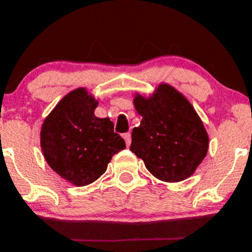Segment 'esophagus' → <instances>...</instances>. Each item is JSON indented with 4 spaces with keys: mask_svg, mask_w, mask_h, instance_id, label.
<instances>
[{
    "mask_svg": "<svg viewBox=\"0 0 252 252\" xmlns=\"http://www.w3.org/2000/svg\"><path fill=\"white\" fill-rule=\"evenodd\" d=\"M123 138H124V140H126V146H130V143H131V134H130V131H128V133L123 134Z\"/></svg>",
    "mask_w": 252,
    "mask_h": 252,
    "instance_id": "obj_1",
    "label": "esophagus"
}]
</instances>
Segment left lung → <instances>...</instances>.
Returning <instances> with one entry per match:
<instances>
[{
    "mask_svg": "<svg viewBox=\"0 0 252 252\" xmlns=\"http://www.w3.org/2000/svg\"><path fill=\"white\" fill-rule=\"evenodd\" d=\"M133 97L143 118L131 131L130 150L163 182L191 177L209 146L208 133L191 102L163 82L149 96L136 92Z\"/></svg>",
    "mask_w": 252,
    "mask_h": 252,
    "instance_id": "left-lung-1",
    "label": "left lung"
}]
</instances>
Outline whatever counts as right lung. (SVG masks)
<instances>
[{"instance_id":"obj_1","label":"right lung","mask_w":252,"mask_h":252,"mask_svg":"<svg viewBox=\"0 0 252 252\" xmlns=\"http://www.w3.org/2000/svg\"><path fill=\"white\" fill-rule=\"evenodd\" d=\"M98 101L80 87L63 97L41 124L40 148L60 177L81 187L98 180L112 156L126 149L109 118H97Z\"/></svg>"}]
</instances>
